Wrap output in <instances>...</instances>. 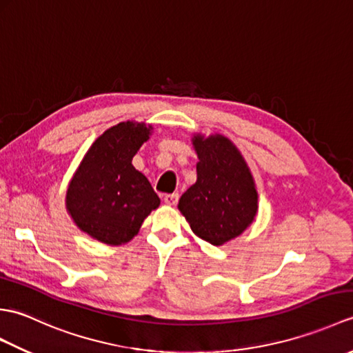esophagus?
<instances>
[{
  "mask_svg": "<svg viewBox=\"0 0 353 353\" xmlns=\"http://www.w3.org/2000/svg\"><path fill=\"white\" fill-rule=\"evenodd\" d=\"M163 201L167 205H170V206H174V205H177V201H179V194L177 192H174V194H165Z\"/></svg>",
  "mask_w": 353,
  "mask_h": 353,
  "instance_id": "34e87169",
  "label": "esophagus"
}]
</instances>
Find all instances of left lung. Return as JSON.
Here are the masks:
<instances>
[{
  "label": "left lung",
  "instance_id": "obj_1",
  "mask_svg": "<svg viewBox=\"0 0 353 353\" xmlns=\"http://www.w3.org/2000/svg\"><path fill=\"white\" fill-rule=\"evenodd\" d=\"M199 154L197 182L179 200L194 234L214 245L241 235L258 211L249 168L232 142L215 137L192 139Z\"/></svg>",
  "mask_w": 353,
  "mask_h": 353
}]
</instances>
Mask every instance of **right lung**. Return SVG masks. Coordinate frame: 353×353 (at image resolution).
Returning <instances> with one entry per match:
<instances>
[{
  "mask_svg": "<svg viewBox=\"0 0 353 353\" xmlns=\"http://www.w3.org/2000/svg\"><path fill=\"white\" fill-rule=\"evenodd\" d=\"M150 129L119 123L97 139L66 192V208L77 226L104 244L127 243L161 200L147 177L132 165Z\"/></svg>",
  "mask_w": 353,
  "mask_h": 353,
  "instance_id": "right-lung-1",
  "label": "right lung"
}]
</instances>
